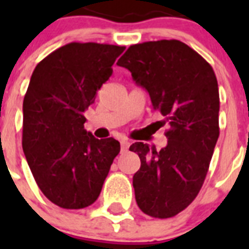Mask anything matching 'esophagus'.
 I'll return each mask as SVG.
<instances>
[{"mask_svg": "<svg viewBox=\"0 0 249 249\" xmlns=\"http://www.w3.org/2000/svg\"><path fill=\"white\" fill-rule=\"evenodd\" d=\"M129 146H130V142H129V141H126V140L121 141V151L123 152L126 151V150L129 148Z\"/></svg>", "mask_w": 249, "mask_h": 249, "instance_id": "esophagus-1", "label": "esophagus"}]
</instances>
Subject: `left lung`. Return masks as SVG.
<instances>
[{"instance_id":"1","label":"left lung","mask_w":249,"mask_h":249,"mask_svg":"<svg viewBox=\"0 0 249 249\" xmlns=\"http://www.w3.org/2000/svg\"><path fill=\"white\" fill-rule=\"evenodd\" d=\"M117 66L147 90L154 109L169 121L168 144L156 151L136 142L141 168L133 176L140 209L169 218L187 208L200 191L220 136V95L211 64L178 40L132 45Z\"/></svg>"}]
</instances>
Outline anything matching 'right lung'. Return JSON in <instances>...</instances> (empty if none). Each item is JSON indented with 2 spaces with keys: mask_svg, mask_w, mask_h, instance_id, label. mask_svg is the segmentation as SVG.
<instances>
[{
  "mask_svg": "<svg viewBox=\"0 0 249 249\" xmlns=\"http://www.w3.org/2000/svg\"><path fill=\"white\" fill-rule=\"evenodd\" d=\"M124 46L71 42L37 64L23 101V151L37 186L64 209L97 200L119 141L97 140L84 112L112 75Z\"/></svg>",
  "mask_w": 249,
  "mask_h": 249,
  "instance_id": "right-lung-1",
  "label": "right lung"
}]
</instances>
